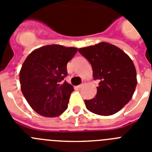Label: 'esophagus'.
Wrapping results in <instances>:
<instances>
[{"label": "esophagus", "mask_w": 152, "mask_h": 152, "mask_svg": "<svg viewBox=\"0 0 152 152\" xmlns=\"http://www.w3.org/2000/svg\"><path fill=\"white\" fill-rule=\"evenodd\" d=\"M84 84H84V83H82V84H80V85L77 86V88H82V87H84Z\"/></svg>", "instance_id": "esophagus-1"}]
</instances>
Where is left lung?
<instances>
[{"instance_id":"obj_1","label":"left lung","mask_w":152,"mask_h":152,"mask_svg":"<svg viewBox=\"0 0 152 152\" xmlns=\"http://www.w3.org/2000/svg\"><path fill=\"white\" fill-rule=\"evenodd\" d=\"M78 52L91 63L94 78L99 80L95 97L84 100L87 109L100 116L117 113L129 102L136 87V71L132 59L107 42L80 48Z\"/></svg>"}]
</instances>
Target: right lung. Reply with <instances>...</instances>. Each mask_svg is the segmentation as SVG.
Here are the masks:
<instances>
[{
  "label": "right lung",
  "mask_w": 152,
  "mask_h": 152,
  "mask_svg": "<svg viewBox=\"0 0 152 152\" xmlns=\"http://www.w3.org/2000/svg\"><path fill=\"white\" fill-rule=\"evenodd\" d=\"M77 48L49 45L32 52L20 72L21 91L37 113L55 117L66 110L74 88L64 80Z\"/></svg>",
  "instance_id": "1"
}]
</instances>
